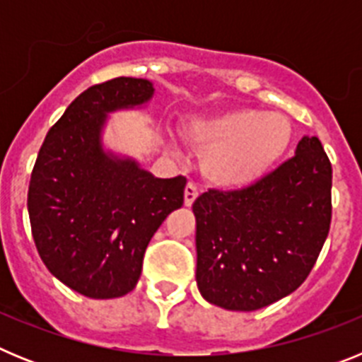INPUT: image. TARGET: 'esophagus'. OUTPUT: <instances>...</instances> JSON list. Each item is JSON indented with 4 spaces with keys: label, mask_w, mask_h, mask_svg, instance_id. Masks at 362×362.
Here are the masks:
<instances>
[{
    "label": "esophagus",
    "mask_w": 362,
    "mask_h": 362,
    "mask_svg": "<svg viewBox=\"0 0 362 362\" xmlns=\"http://www.w3.org/2000/svg\"><path fill=\"white\" fill-rule=\"evenodd\" d=\"M197 196H199V188H197V185L188 183L187 187H185V204H187V206H192V203L197 199Z\"/></svg>",
    "instance_id": "1"
}]
</instances>
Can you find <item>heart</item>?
Returning <instances> with one entry per match:
<instances>
[{
  "label": "heart",
  "mask_w": 362,
  "mask_h": 362,
  "mask_svg": "<svg viewBox=\"0 0 362 362\" xmlns=\"http://www.w3.org/2000/svg\"><path fill=\"white\" fill-rule=\"evenodd\" d=\"M292 123L281 112L232 108L194 127V139L209 146L204 174L223 187H245L279 163L292 143Z\"/></svg>",
  "instance_id": "obj_1"
}]
</instances>
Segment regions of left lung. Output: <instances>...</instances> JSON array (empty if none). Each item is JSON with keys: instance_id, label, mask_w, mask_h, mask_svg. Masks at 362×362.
I'll return each instance as SVG.
<instances>
[{"instance_id": "8db88e82", "label": "left lung", "mask_w": 362, "mask_h": 362, "mask_svg": "<svg viewBox=\"0 0 362 362\" xmlns=\"http://www.w3.org/2000/svg\"><path fill=\"white\" fill-rule=\"evenodd\" d=\"M196 216L199 292L225 310H252L305 283L332 221V163L317 137L241 190H209Z\"/></svg>"}]
</instances>
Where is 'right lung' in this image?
<instances>
[{"instance_id":"obj_1","label":"right lung","mask_w":362,"mask_h":362,"mask_svg":"<svg viewBox=\"0 0 362 362\" xmlns=\"http://www.w3.org/2000/svg\"><path fill=\"white\" fill-rule=\"evenodd\" d=\"M148 79L116 78L86 88L49 130L28 185L37 254L52 276L92 299L132 292L150 239L185 201L187 177H153L105 152L107 114L145 105Z\"/></svg>"}]
</instances>
